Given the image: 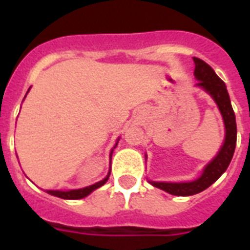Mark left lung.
Listing matches in <instances>:
<instances>
[{"mask_svg":"<svg viewBox=\"0 0 250 250\" xmlns=\"http://www.w3.org/2000/svg\"><path fill=\"white\" fill-rule=\"evenodd\" d=\"M193 61L196 64L194 76L198 80L197 85L204 88L214 98V101L217 102L218 107L221 110L222 117L225 121L226 137L223 146L218 153V156L205 167V170L197 180L188 183L150 182L154 187L174 196H192L209 188L227 170L229 162L232 160L235 146H236V119H235V113L229 101V92L226 89V84L219 79V76L206 62L196 57Z\"/></svg>","mask_w":250,"mask_h":250,"instance_id":"1","label":"left lung"}]
</instances>
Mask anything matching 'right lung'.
<instances>
[{
	"mask_svg": "<svg viewBox=\"0 0 250 250\" xmlns=\"http://www.w3.org/2000/svg\"><path fill=\"white\" fill-rule=\"evenodd\" d=\"M110 175V174H109ZM109 175L106 176L104 180L101 182L96 183L93 186L85 187V188H82V189H74V190H46L49 194H53V196H56V197H61V198H66V200H79V198H83L85 196L90 193V192H93L94 189H97L101 186H104L106 182H107V179H109Z\"/></svg>",
	"mask_w": 250,
	"mask_h": 250,
	"instance_id": "add662e5",
	"label": "right lung"
}]
</instances>
